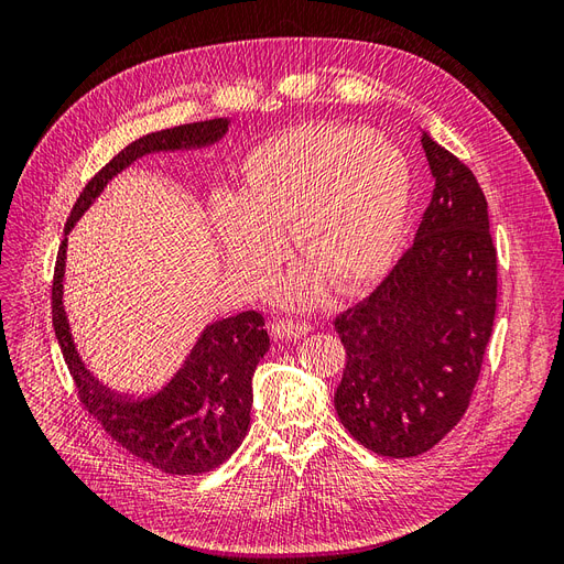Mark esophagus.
I'll return each mask as SVG.
<instances>
[{
  "label": "esophagus",
  "mask_w": 564,
  "mask_h": 564,
  "mask_svg": "<svg viewBox=\"0 0 564 564\" xmlns=\"http://www.w3.org/2000/svg\"><path fill=\"white\" fill-rule=\"evenodd\" d=\"M313 332V324L305 319H289V317H280L272 322V334L282 340H292V338H301L305 334Z\"/></svg>",
  "instance_id": "esophagus-1"
}]
</instances>
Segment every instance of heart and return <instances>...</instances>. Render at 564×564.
<instances>
[{
    "label": "heart",
    "mask_w": 564,
    "mask_h": 564,
    "mask_svg": "<svg viewBox=\"0 0 564 564\" xmlns=\"http://www.w3.org/2000/svg\"><path fill=\"white\" fill-rule=\"evenodd\" d=\"M409 199V162L383 133L303 124L247 152L237 195H214L212 220L230 268L249 282L275 263L286 228L303 268L278 294L301 305L317 296L319 278L344 294L381 278L402 242Z\"/></svg>",
    "instance_id": "obj_1"
}]
</instances>
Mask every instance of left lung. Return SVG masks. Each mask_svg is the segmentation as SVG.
I'll list each match as a JSON object with an SVG mask.
<instances>
[{
  "mask_svg": "<svg viewBox=\"0 0 564 564\" xmlns=\"http://www.w3.org/2000/svg\"><path fill=\"white\" fill-rule=\"evenodd\" d=\"M435 178L416 240L373 292L334 319L344 429L390 458L435 447L466 414L497 313V249L470 169L421 131Z\"/></svg>",
  "mask_w": 564,
  "mask_h": 564,
  "instance_id": "1",
  "label": "left lung"
}]
</instances>
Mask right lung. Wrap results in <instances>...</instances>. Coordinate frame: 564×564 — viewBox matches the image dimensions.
Here are the masks:
<instances>
[{
    "label": "right lung",
    "mask_w": 564,
    "mask_h": 564,
    "mask_svg": "<svg viewBox=\"0 0 564 564\" xmlns=\"http://www.w3.org/2000/svg\"><path fill=\"white\" fill-rule=\"evenodd\" d=\"M230 119L181 124L148 133L129 143L87 183L67 216L65 237L58 247L51 317L65 365L75 379L84 409L104 425L106 433L129 454L169 475H199L218 468L242 445L251 414V377L270 348L265 319L247 311L207 324L172 381L148 398L117 395L84 367L73 340L63 305L67 232L75 228L104 187L150 152L207 148L224 139Z\"/></svg>",
    "instance_id": "1"
}]
</instances>
